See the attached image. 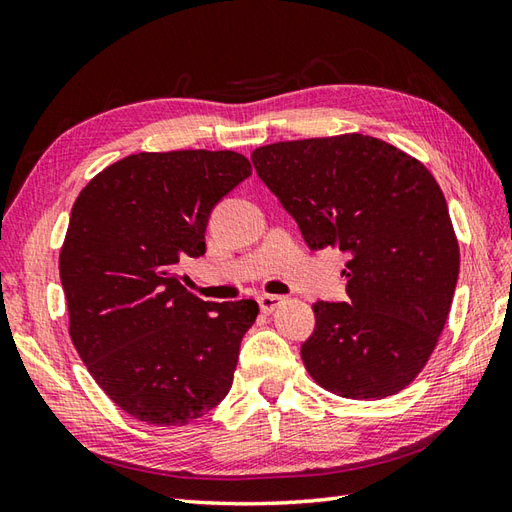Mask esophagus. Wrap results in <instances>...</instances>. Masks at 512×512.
<instances>
[{
	"label": "esophagus",
	"mask_w": 512,
	"mask_h": 512,
	"mask_svg": "<svg viewBox=\"0 0 512 512\" xmlns=\"http://www.w3.org/2000/svg\"><path fill=\"white\" fill-rule=\"evenodd\" d=\"M257 301H259V308H262V312H273V310H277L281 303H284L286 299L284 297H279V295H259L257 297Z\"/></svg>",
	"instance_id": "obj_1"
}]
</instances>
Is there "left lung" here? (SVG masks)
I'll list each match as a JSON object with an SVG mask.
<instances>
[{"mask_svg": "<svg viewBox=\"0 0 512 512\" xmlns=\"http://www.w3.org/2000/svg\"><path fill=\"white\" fill-rule=\"evenodd\" d=\"M257 176L312 250L347 255L350 301H317L308 374L352 400L398 394L436 350L460 273L447 200L420 160L372 136L257 147Z\"/></svg>", "mask_w": 512, "mask_h": 512, "instance_id": "8db88e82", "label": "left lung"}]
</instances>
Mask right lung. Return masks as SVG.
<instances>
[{
    "mask_svg": "<svg viewBox=\"0 0 512 512\" xmlns=\"http://www.w3.org/2000/svg\"><path fill=\"white\" fill-rule=\"evenodd\" d=\"M250 173L237 151H143L103 169L72 206L59 255L72 343L140 422L189 424L233 385L257 301H202L178 268L204 255L213 206Z\"/></svg>",
    "mask_w": 512,
    "mask_h": 512,
    "instance_id": "right-lung-1",
    "label": "right lung"
}]
</instances>
